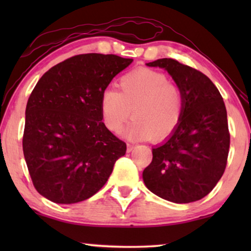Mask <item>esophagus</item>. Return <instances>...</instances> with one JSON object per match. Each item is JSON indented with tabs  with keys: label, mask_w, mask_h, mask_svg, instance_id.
<instances>
[{
	"label": "esophagus",
	"mask_w": 251,
	"mask_h": 251,
	"mask_svg": "<svg viewBox=\"0 0 251 251\" xmlns=\"http://www.w3.org/2000/svg\"><path fill=\"white\" fill-rule=\"evenodd\" d=\"M133 149H135V145H133V144H128V152H131Z\"/></svg>",
	"instance_id": "esophagus-1"
}]
</instances>
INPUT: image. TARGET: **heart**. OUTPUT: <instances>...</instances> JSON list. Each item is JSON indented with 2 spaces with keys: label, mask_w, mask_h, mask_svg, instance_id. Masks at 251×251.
<instances>
[{
  "label": "heart",
  "mask_w": 251,
  "mask_h": 251,
  "mask_svg": "<svg viewBox=\"0 0 251 251\" xmlns=\"http://www.w3.org/2000/svg\"><path fill=\"white\" fill-rule=\"evenodd\" d=\"M118 91L107 89L100 97L101 121L109 131L119 133L132 111L133 119L125 135L131 140L166 139L183 118V97L166 74L138 68L119 78Z\"/></svg>",
  "instance_id": "obj_1"
}]
</instances>
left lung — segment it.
I'll list each match as a JSON object with an SVG mask.
<instances>
[{
  "label": "left lung",
  "mask_w": 251,
  "mask_h": 251,
  "mask_svg": "<svg viewBox=\"0 0 251 251\" xmlns=\"http://www.w3.org/2000/svg\"><path fill=\"white\" fill-rule=\"evenodd\" d=\"M164 68L183 97V118L175 132L152 150L143 171L146 187L175 203L204 198L224 174L229 150L227 113L222 95L207 75L171 58L146 64Z\"/></svg>",
  "instance_id": "left-lung-1"
}]
</instances>
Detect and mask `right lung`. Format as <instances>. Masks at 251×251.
Segmentation results:
<instances>
[{
    "instance_id": "add662e5",
    "label": "right lung",
    "mask_w": 251,
    "mask_h": 251,
    "mask_svg": "<svg viewBox=\"0 0 251 251\" xmlns=\"http://www.w3.org/2000/svg\"><path fill=\"white\" fill-rule=\"evenodd\" d=\"M132 59L83 53L46 72L26 106L23 151L34 187L54 203L87 200L104 186L126 145L101 121L100 97Z\"/></svg>"
}]
</instances>
